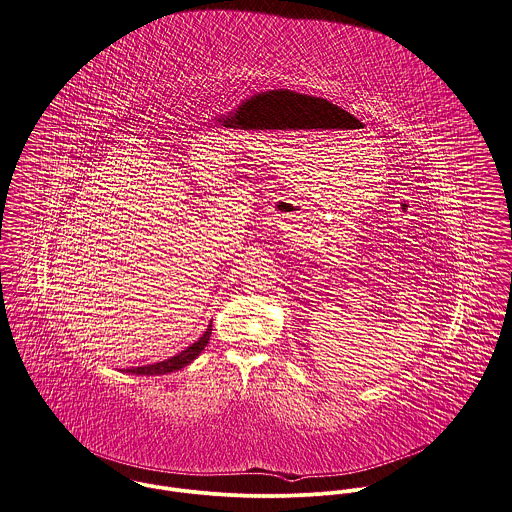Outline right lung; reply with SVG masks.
Returning <instances> with one entry per match:
<instances>
[{
  "instance_id": "obj_1",
  "label": "right lung",
  "mask_w": 512,
  "mask_h": 512,
  "mask_svg": "<svg viewBox=\"0 0 512 512\" xmlns=\"http://www.w3.org/2000/svg\"><path fill=\"white\" fill-rule=\"evenodd\" d=\"M211 336V324L205 328L204 334L190 344L186 350H182L180 354L164 360V362H156V364H146V366H136V368H128V374H136V376H160V374H170L176 370H182L184 366L192 364L207 346V340Z\"/></svg>"
}]
</instances>
